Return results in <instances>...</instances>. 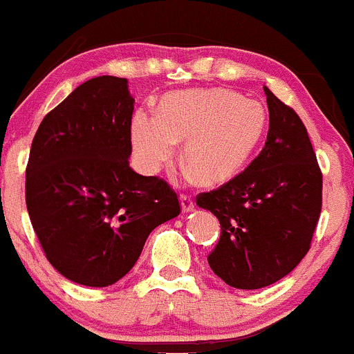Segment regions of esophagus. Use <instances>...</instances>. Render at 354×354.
Segmentation results:
<instances>
[{"label":"esophagus","mask_w":354,"mask_h":354,"mask_svg":"<svg viewBox=\"0 0 354 354\" xmlns=\"http://www.w3.org/2000/svg\"><path fill=\"white\" fill-rule=\"evenodd\" d=\"M180 205H182V210L184 212H190V210H194V198L192 196H187V194H182L180 196Z\"/></svg>","instance_id":"34e87169"}]
</instances>
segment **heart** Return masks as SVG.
<instances>
[{
    "mask_svg": "<svg viewBox=\"0 0 354 354\" xmlns=\"http://www.w3.org/2000/svg\"><path fill=\"white\" fill-rule=\"evenodd\" d=\"M266 110L230 90H185L162 100L160 112L138 109L130 124L140 164L157 172L187 138L185 162L205 184H222L244 169L259 144Z\"/></svg>",
    "mask_w": 354,
    "mask_h": 354,
    "instance_id": "obj_1",
    "label": "heart"
}]
</instances>
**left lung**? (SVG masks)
Listing matches in <instances>:
<instances>
[{
    "label": "left lung",
    "mask_w": 354,
    "mask_h": 354,
    "mask_svg": "<svg viewBox=\"0 0 354 354\" xmlns=\"http://www.w3.org/2000/svg\"><path fill=\"white\" fill-rule=\"evenodd\" d=\"M264 91V149L236 177L196 197L221 222L210 269L237 289H261L288 276L311 248L323 205V174L308 130L291 106Z\"/></svg>",
    "instance_id": "obj_1"
}]
</instances>
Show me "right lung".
<instances>
[{"label":"right lung","mask_w":354,"mask_h":354,"mask_svg":"<svg viewBox=\"0 0 354 354\" xmlns=\"http://www.w3.org/2000/svg\"><path fill=\"white\" fill-rule=\"evenodd\" d=\"M133 102L125 78H91L43 118L31 144V225L50 264L77 284L117 283L149 234L180 214L164 178L130 169Z\"/></svg>","instance_id":"right-lung-1"}]
</instances>
